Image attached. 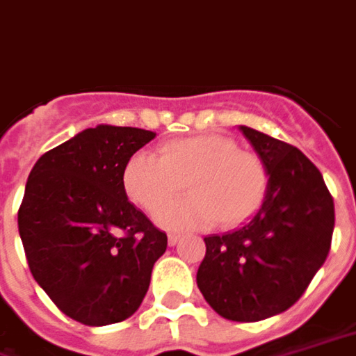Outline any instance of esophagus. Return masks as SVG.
<instances>
[{
  "label": "esophagus",
  "mask_w": 356,
  "mask_h": 356,
  "mask_svg": "<svg viewBox=\"0 0 356 356\" xmlns=\"http://www.w3.org/2000/svg\"><path fill=\"white\" fill-rule=\"evenodd\" d=\"M167 241H168V246L178 245V241H180V235H178V233H170Z\"/></svg>",
  "instance_id": "esophagus-1"
}]
</instances>
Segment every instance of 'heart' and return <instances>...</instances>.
<instances>
[{
	"mask_svg": "<svg viewBox=\"0 0 356 356\" xmlns=\"http://www.w3.org/2000/svg\"><path fill=\"white\" fill-rule=\"evenodd\" d=\"M181 185L192 197L169 207ZM123 189L147 216L157 214L155 222L165 229L209 227L218 220L235 227L264 203L267 172L258 155L237 149L232 140L189 136L163 144L159 159L144 152L132 155L123 170Z\"/></svg>",
	"mask_w": 356,
	"mask_h": 356,
	"instance_id": "1",
	"label": "heart"
}]
</instances>
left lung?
I'll use <instances>...</instances> for the list:
<instances>
[{
	"mask_svg": "<svg viewBox=\"0 0 356 356\" xmlns=\"http://www.w3.org/2000/svg\"><path fill=\"white\" fill-rule=\"evenodd\" d=\"M264 163V203L233 232L204 237L197 286L218 315L256 323L292 307L323 267L334 201L318 168L298 147L238 124Z\"/></svg>",
	"mask_w": 356,
	"mask_h": 356,
	"instance_id": "obj_1",
	"label": "left lung"
}]
</instances>
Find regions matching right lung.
<instances>
[{
    "mask_svg": "<svg viewBox=\"0 0 356 356\" xmlns=\"http://www.w3.org/2000/svg\"><path fill=\"white\" fill-rule=\"evenodd\" d=\"M155 132L96 124L41 155L18 209L33 279L54 305L87 326L121 323L138 309L153 264L167 250L123 189V170Z\"/></svg>",
    "mask_w": 356,
    "mask_h": 356,
    "instance_id": "1",
    "label": "right lung"
}]
</instances>
